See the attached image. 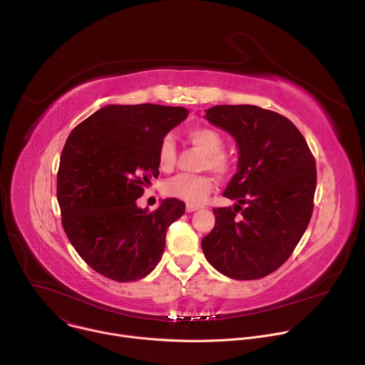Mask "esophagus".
Here are the masks:
<instances>
[{
  "mask_svg": "<svg viewBox=\"0 0 365 365\" xmlns=\"http://www.w3.org/2000/svg\"><path fill=\"white\" fill-rule=\"evenodd\" d=\"M197 210H200L199 205H190V203L186 205V212H195Z\"/></svg>",
  "mask_w": 365,
  "mask_h": 365,
  "instance_id": "1",
  "label": "esophagus"
}]
</instances>
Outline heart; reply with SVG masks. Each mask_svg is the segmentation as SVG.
<instances>
[{"instance_id":"heart-1","label":"heart","mask_w":365,"mask_h":365,"mask_svg":"<svg viewBox=\"0 0 365 365\" xmlns=\"http://www.w3.org/2000/svg\"><path fill=\"white\" fill-rule=\"evenodd\" d=\"M189 141L205 153L202 163L203 169H210L220 178H225L232 173L234 162L224 150L222 135L211 127H195L187 133ZM158 163L165 172L172 170L176 163V144L170 135H165L159 144ZM214 187V180L206 175H176L165 182L163 192L190 205L200 203L211 193Z\"/></svg>"}]
</instances>
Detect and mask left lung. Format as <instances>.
I'll use <instances>...</instances> for the list:
<instances>
[{
    "instance_id": "left-lung-1",
    "label": "left lung",
    "mask_w": 365,
    "mask_h": 365,
    "mask_svg": "<svg viewBox=\"0 0 365 365\" xmlns=\"http://www.w3.org/2000/svg\"><path fill=\"white\" fill-rule=\"evenodd\" d=\"M205 113L207 121L235 138L240 159L224 192L238 203L234 210L215 207V227L202 240L203 254L231 279L266 277L292 255L309 225L315 158L296 125L274 111L215 106Z\"/></svg>"
}]
</instances>
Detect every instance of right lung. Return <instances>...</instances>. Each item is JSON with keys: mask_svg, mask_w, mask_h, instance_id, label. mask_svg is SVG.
I'll list each match as a JSON object with an SVG mask.
<instances>
[{"mask_svg": "<svg viewBox=\"0 0 365 365\" xmlns=\"http://www.w3.org/2000/svg\"><path fill=\"white\" fill-rule=\"evenodd\" d=\"M182 107L108 106L69 134L58 170L63 230L83 262L115 282L145 277L162 259L166 231L185 214L176 197L155 211L137 199L159 176L162 138L186 120Z\"/></svg>", "mask_w": 365, "mask_h": 365, "instance_id": "obj_1", "label": "right lung"}]
</instances>
